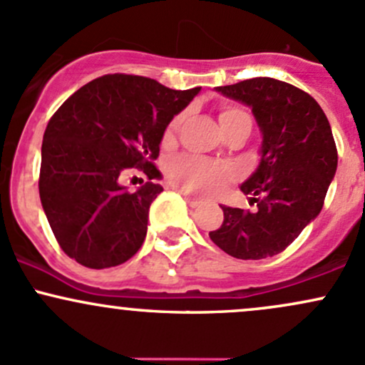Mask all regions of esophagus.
<instances>
[{
	"label": "esophagus",
	"mask_w": 365,
	"mask_h": 365,
	"mask_svg": "<svg viewBox=\"0 0 365 365\" xmlns=\"http://www.w3.org/2000/svg\"><path fill=\"white\" fill-rule=\"evenodd\" d=\"M182 194H183V197H185V201H187V204H189L190 207H197V206H201V201H199V199L192 197V195L187 194V192H182Z\"/></svg>",
	"instance_id": "esophagus-1"
}]
</instances>
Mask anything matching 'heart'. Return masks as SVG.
Here are the masks:
<instances>
[{"label": "heart", "instance_id": "b5f03b06", "mask_svg": "<svg viewBox=\"0 0 365 365\" xmlns=\"http://www.w3.org/2000/svg\"><path fill=\"white\" fill-rule=\"evenodd\" d=\"M185 118L187 112L182 110L170 119L163 133L164 143L175 142L180 130H182V124L185 123ZM218 119L225 135L234 133V131H247L250 133L251 128H253V115L246 107L241 106L222 107ZM234 175L235 171L230 164L207 161V159L190 154L178 155V158L170 159L166 164V176L171 183L202 195L222 190L234 178Z\"/></svg>", "mask_w": 365, "mask_h": 365}]
</instances>
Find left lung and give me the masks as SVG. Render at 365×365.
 <instances>
[{"label":"left lung","instance_id":"1","mask_svg":"<svg viewBox=\"0 0 365 365\" xmlns=\"http://www.w3.org/2000/svg\"><path fill=\"white\" fill-rule=\"evenodd\" d=\"M216 90L253 109L263 143L258 170L241 187L256 210L222 206L223 223L210 237L239 259L275 256L322 210L338 166L329 121L312 95L274 78Z\"/></svg>","mask_w":365,"mask_h":365}]
</instances>
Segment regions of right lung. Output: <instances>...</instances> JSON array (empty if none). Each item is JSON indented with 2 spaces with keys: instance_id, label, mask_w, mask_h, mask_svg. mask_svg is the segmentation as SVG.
<instances>
[{
  "instance_id": "right-lung-1",
  "label": "right lung",
  "mask_w": 365,
  "mask_h": 365,
  "mask_svg": "<svg viewBox=\"0 0 365 365\" xmlns=\"http://www.w3.org/2000/svg\"><path fill=\"white\" fill-rule=\"evenodd\" d=\"M199 91L118 72L86 83L51 115L43 135L39 197L69 258L109 268L140 250L149 207L163 187L147 182L130 192L119 180L131 168L149 180L159 176L152 161L164 128Z\"/></svg>"
}]
</instances>
